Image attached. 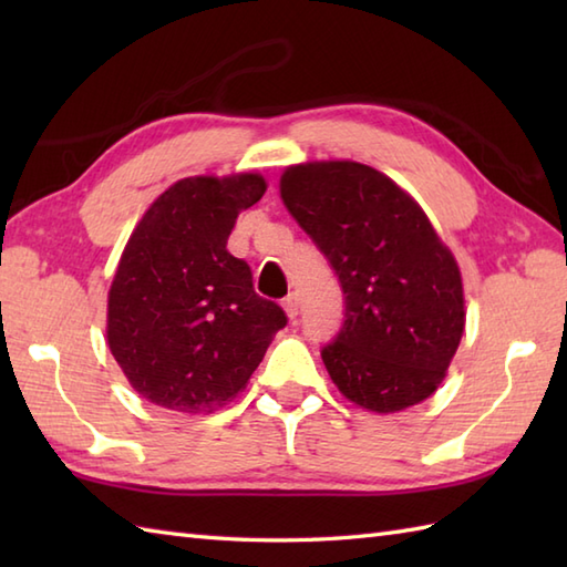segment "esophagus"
Masks as SVG:
<instances>
[{"label":"esophagus","instance_id":"34e87169","mask_svg":"<svg viewBox=\"0 0 567 567\" xmlns=\"http://www.w3.org/2000/svg\"><path fill=\"white\" fill-rule=\"evenodd\" d=\"M282 309H285V315L295 321L297 315H299V297H297L295 292L287 295V297L282 299Z\"/></svg>","mask_w":567,"mask_h":567}]
</instances>
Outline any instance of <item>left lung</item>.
<instances>
[{"label":"left lung","instance_id":"left-lung-1","mask_svg":"<svg viewBox=\"0 0 567 567\" xmlns=\"http://www.w3.org/2000/svg\"><path fill=\"white\" fill-rule=\"evenodd\" d=\"M280 195L341 282L343 327L321 348L336 388L378 414L424 402L465 329L461 270L426 214L353 161L287 167Z\"/></svg>","mask_w":567,"mask_h":567}]
</instances>
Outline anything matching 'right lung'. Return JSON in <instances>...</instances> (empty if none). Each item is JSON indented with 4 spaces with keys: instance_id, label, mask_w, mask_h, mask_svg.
I'll return each instance as SVG.
<instances>
[{
    "instance_id": "right-lung-1",
    "label": "right lung",
    "mask_w": 567,
    "mask_h": 567,
    "mask_svg": "<svg viewBox=\"0 0 567 567\" xmlns=\"http://www.w3.org/2000/svg\"><path fill=\"white\" fill-rule=\"evenodd\" d=\"M265 195L256 173L185 177L151 204L118 260L106 343L143 400L204 414L246 388L280 305L252 290L246 260L226 250L240 209Z\"/></svg>"
}]
</instances>
